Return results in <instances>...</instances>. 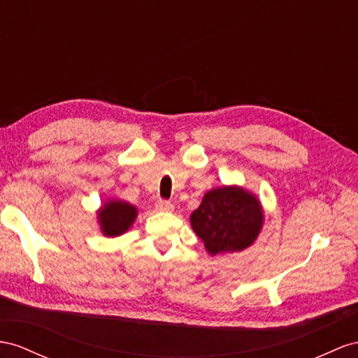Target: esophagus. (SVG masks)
Here are the masks:
<instances>
[{
    "mask_svg": "<svg viewBox=\"0 0 358 358\" xmlns=\"http://www.w3.org/2000/svg\"><path fill=\"white\" fill-rule=\"evenodd\" d=\"M155 208H157L159 212H173V206L169 203V201H163V199H159L157 203H155Z\"/></svg>",
    "mask_w": 358,
    "mask_h": 358,
    "instance_id": "esophagus-1",
    "label": "esophagus"
}]
</instances>
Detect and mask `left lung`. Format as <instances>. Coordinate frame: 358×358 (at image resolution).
I'll use <instances>...</instances> for the list:
<instances>
[{
    "label": "left lung",
    "mask_w": 358,
    "mask_h": 358,
    "mask_svg": "<svg viewBox=\"0 0 358 358\" xmlns=\"http://www.w3.org/2000/svg\"><path fill=\"white\" fill-rule=\"evenodd\" d=\"M263 208L251 192L239 186L208 190L190 215V225L208 254L243 251L254 243L263 227Z\"/></svg>",
    "instance_id": "8db88e82"
}]
</instances>
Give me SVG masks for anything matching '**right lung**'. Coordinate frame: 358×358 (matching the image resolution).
<instances>
[{
	"label": "right lung",
	"mask_w": 358,
	"mask_h": 358,
	"mask_svg": "<svg viewBox=\"0 0 358 358\" xmlns=\"http://www.w3.org/2000/svg\"><path fill=\"white\" fill-rule=\"evenodd\" d=\"M136 216L137 208L130 203L121 199H108L99 208L98 222L104 236L115 237L128 231V228L136 221Z\"/></svg>",
	"instance_id": "1"
}]
</instances>
